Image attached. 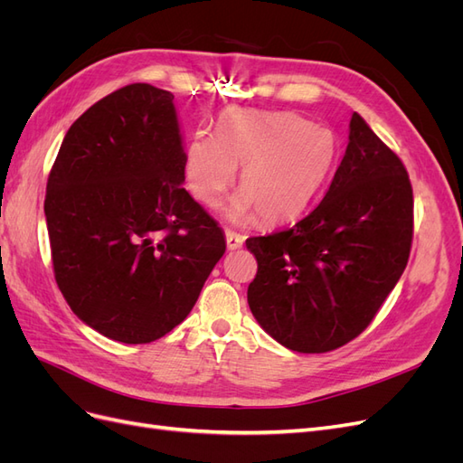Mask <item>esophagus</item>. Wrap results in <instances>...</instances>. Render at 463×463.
Segmentation results:
<instances>
[{
	"mask_svg": "<svg viewBox=\"0 0 463 463\" xmlns=\"http://www.w3.org/2000/svg\"><path fill=\"white\" fill-rule=\"evenodd\" d=\"M243 241H245L243 235H240L237 232H232V230H226V245L230 250L240 249L243 245Z\"/></svg>",
	"mask_w": 463,
	"mask_h": 463,
	"instance_id": "1",
	"label": "esophagus"
}]
</instances>
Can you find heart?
<instances>
[{"label":"heart","mask_w":463,"mask_h":463,"mask_svg":"<svg viewBox=\"0 0 463 463\" xmlns=\"http://www.w3.org/2000/svg\"><path fill=\"white\" fill-rule=\"evenodd\" d=\"M338 141L322 125L291 111L232 108L216 133L199 131L185 148L184 174L193 197L216 206L241 167V193L226 208L232 222L257 213L262 223L299 218L328 181Z\"/></svg>","instance_id":"heart-1"}]
</instances>
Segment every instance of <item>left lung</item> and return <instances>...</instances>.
Segmentation results:
<instances>
[{"label": "left lung", "instance_id": "1", "mask_svg": "<svg viewBox=\"0 0 463 463\" xmlns=\"http://www.w3.org/2000/svg\"><path fill=\"white\" fill-rule=\"evenodd\" d=\"M411 237L408 172L354 114L320 204L293 228L245 241L259 262L250 313L293 352H332L369 326L408 264Z\"/></svg>", "mask_w": 463, "mask_h": 463}]
</instances>
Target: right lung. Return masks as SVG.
Wrapping results in <instances>:
<instances>
[{
  "instance_id": "right-lung-1",
  "label": "right lung",
  "mask_w": 463,
  "mask_h": 463,
  "mask_svg": "<svg viewBox=\"0 0 463 463\" xmlns=\"http://www.w3.org/2000/svg\"><path fill=\"white\" fill-rule=\"evenodd\" d=\"M185 146L174 94L123 87L69 128L44 214L55 282L109 340L148 344L184 322L226 237L181 187Z\"/></svg>"
}]
</instances>
